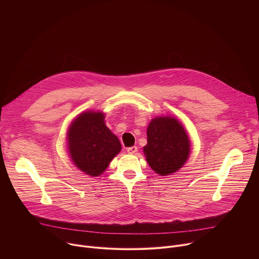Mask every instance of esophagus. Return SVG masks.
Segmentation results:
<instances>
[{
    "mask_svg": "<svg viewBox=\"0 0 259 259\" xmlns=\"http://www.w3.org/2000/svg\"><path fill=\"white\" fill-rule=\"evenodd\" d=\"M137 152V146H131L127 149V153L130 155H134Z\"/></svg>",
    "mask_w": 259,
    "mask_h": 259,
    "instance_id": "esophagus-1",
    "label": "esophagus"
}]
</instances>
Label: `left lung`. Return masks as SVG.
I'll return each mask as SVG.
<instances>
[{"label": "left lung", "instance_id": "8db88e82", "mask_svg": "<svg viewBox=\"0 0 259 259\" xmlns=\"http://www.w3.org/2000/svg\"><path fill=\"white\" fill-rule=\"evenodd\" d=\"M147 143L143 153L147 164L159 175L177 172L187 163L191 154L190 136L174 117L158 116L146 129Z\"/></svg>", "mask_w": 259, "mask_h": 259}]
</instances>
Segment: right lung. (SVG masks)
I'll use <instances>...</instances> for the list:
<instances>
[{
    "instance_id": "1",
    "label": "right lung",
    "mask_w": 259,
    "mask_h": 259,
    "mask_svg": "<svg viewBox=\"0 0 259 259\" xmlns=\"http://www.w3.org/2000/svg\"><path fill=\"white\" fill-rule=\"evenodd\" d=\"M104 119L103 112L86 110L71 121L66 132L72 164L91 177L101 175L122 150L119 138L107 128Z\"/></svg>"
}]
</instances>
